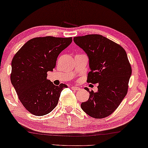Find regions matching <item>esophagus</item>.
I'll list each match as a JSON object with an SVG mask.
<instances>
[{
    "instance_id": "34e87169",
    "label": "esophagus",
    "mask_w": 148,
    "mask_h": 148,
    "mask_svg": "<svg viewBox=\"0 0 148 148\" xmlns=\"http://www.w3.org/2000/svg\"><path fill=\"white\" fill-rule=\"evenodd\" d=\"M72 89V90H80V88H79V87H76V86H71V88Z\"/></svg>"
}]
</instances>
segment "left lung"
Here are the masks:
<instances>
[{"mask_svg": "<svg viewBox=\"0 0 148 148\" xmlns=\"http://www.w3.org/2000/svg\"><path fill=\"white\" fill-rule=\"evenodd\" d=\"M74 42L89 58L90 71L87 82L98 84V91L90 92V98L81 104L86 114L95 119L109 116L127 95L131 66L122 46L99 34L77 36Z\"/></svg>", "mask_w": 148, "mask_h": 148, "instance_id": "1", "label": "left lung"}]
</instances>
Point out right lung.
<instances>
[{
    "label": "right lung",
    "mask_w": 148,
    "mask_h": 148,
    "mask_svg": "<svg viewBox=\"0 0 148 148\" xmlns=\"http://www.w3.org/2000/svg\"><path fill=\"white\" fill-rule=\"evenodd\" d=\"M71 42L72 38H35L14 56L11 84L22 104L34 115L43 116L51 112L62 90L67 88L63 84L55 86L46 77L48 71L55 68L58 56Z\"/></svg>",
    "instance_id": "add662e5"
}]
</instances>
